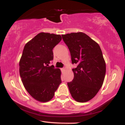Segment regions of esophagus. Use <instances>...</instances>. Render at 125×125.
Wrapping results in <instances>:
<instances>
[{
    "mask_svg": "<svg viewBox=\"0 0 125 125\" xmlns=\"http://www.w3.org/2000/svg\"><path fill=\"white\" fill-rule=\"evenodd\" d=\"M64 70H65V69H64V67H63V68L61 69V71H62V72H63L64 71Z\"/></svg>",
    "mask_w": 125,
    "mask_h": 125,
    "instance_id": "1",
    "label": "esophagus"
}]
</instances>
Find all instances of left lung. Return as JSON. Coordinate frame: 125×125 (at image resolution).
Instances as JSON below:
<instances>
[{"label":"left lung","instance_id":"left-lung-1","mask_svg":"<svg viewBox=\"0 0 125 125\" xmlns=\"http://www.w3.org/2000/svg\"><path fill=\"white\" fill-rule=\"evenodd\" d=\"M68 47L74 78L67 83L72 96L78 102H86L95 96L104 83L106 63L97 43L83 32L62 35Z\"/></svg>","mask_w":125,"mask_h":125}]
</instances>
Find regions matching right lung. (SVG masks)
I'll list each match as a JSON object with an SVG mask.
<instances>
[{"instance_id":"1","label":"right lung","mask_w":125,"mask_h":125,"mask_svg":"<svg viewBox=\"0 0 125 125\" xmlns=\"http://www.w3.org/2000/svg\"><path fill=\"white\" fill-rule=\"evenodd\" d=\"M62 40L60 35L41 32L24 47L19 73L24 87L31 97L47 102L62 83L60 69L48 66L53 59V49Z\"/></svg>"}]
</instances>
